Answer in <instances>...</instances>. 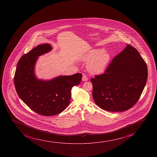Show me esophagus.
Wrapping results in <instances>:
<instances>
[{"label":"esophagus","mask_w":157,"mask_h":157,"mask_svg":"<svg viewBox=\"0 0 157 157\" xmlns=\"http://www.w3.org/2000/svg\"><path fill=\"white\" fill-rule=\"evenodd\" d=\"M82 81H84V82H86V81H87V80H88V78L87 77V75H82Z\"/></svg>","instance_id":"esophagus-1"}]
</instances>
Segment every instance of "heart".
I'll return each instance as SVG.
<instances>
[{"label":"heart","instance_id":"heart-1","mask_svg":"<svg viewBox=\"0 0 157 157\" xmlns=\"http://www.w3.org/2000/svg\"><path fill=\"white\" fill-rule=\"evenodd\" d=\"M110 54L105 50L93 49L83 57L82 60L88 62L87 69L90 73L98 75L103 72L110 60Z\"/></svg>","mask_w":157,"mask_h":157}]
</instances>
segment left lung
Wrapping results in <instances>:
<instances>
[{"label": "left lung", "instance_id": "1", "mask_svg": "<svg viewBox=\"0 0 157 157\" xmlns=\"http://www.w3.org/2000/svg\"><path fill=\"white\" fill-rule=\"evenodd\" d=\"M147 78V65L139 52L127 44L105 73L90 79L93 98L102 109L123 112L138 101Z\"/></svg>", "mask_w": 157, "mask_h": 157}]
</instances>
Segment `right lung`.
<instances>
[{
    "label": "right lung",
    "instance_id": "obj_1",
    "mask_svg": "<svg viewBox=\"0 0 157 157\" xmlns=\"http://www.w3.org/2000/svg\"><path fill=\"white\" fill-rule=\"evenodd\" d=\"M52 50L49 44L37 45L25 54L17 63L14 77L15 90L20 98L31 109L43 116H54L67 108L71 90L80 84L82 73L60 75L49 80L38 79L35 65L38 57Z\"/></svg>",
    "mask_w": 157,
    "mask_h": 157
}]
</instances>
